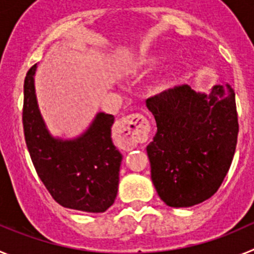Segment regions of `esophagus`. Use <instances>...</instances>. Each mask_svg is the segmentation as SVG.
<instances>
[{"instance_id": "obj_1", "label": "esophagus", "mask_w": 254, "mask_h": 254, "mask_svg": "<svg viewBox=\"0 0 254 254\" xmlns=\"http://www.w3.org/2000/svg\"><path fill=\"white\" fill-rule=\"evenodd\" d=\"M114 141L121 149L129 151L145 142L149 137V122L142 114H131L123 120L117 121L113 128Z\"/></svg>"}]
</instances>
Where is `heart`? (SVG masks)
<instances>
[{
	"instance_id": "heart-1",
	"label": "heart",
	"mask_w": 254,
	"mask_h": 254,
	"mask_svg": "<svg viewBox=\"0 0 254 254\" xmlns=\"http://www.w3.org/2000/svg\"><path fill=\"white\" fill-rule=\"evenodd\" d=\"M167 56L163 55V53H158V55H152L147 58L146 66L149 68H156V67L163 66L165 62H167Z\"/></svg>"
}]
</instances>
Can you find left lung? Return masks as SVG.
Here are the masks:
<instances>
[{
  "instance_id": "8db88e82",
  "label": "left lung",
  "mask_w": 254,
  "mask_h": 254,
  "mask_svg": "<svg viewBox=\"0 0 254 254\" xmlns=\"http://www.w3.org/2000/svg\"><path fill=\"white\" fill-rule=\"evenodd\" d=\"M158 131L146 151L159 197L170 207L210 198L228 173L238 140L235 93L229 84L208 94L181 85L146 100Z\"/></svg>"
}]
</instances>
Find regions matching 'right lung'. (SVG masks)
<instances>
[{
  "label": "right lung",
  "mask_w": 254,
  "mask_h": 254,
  "mask_svg": "<svg viewBox=\"0 0 254 254\" xmlns=\"http://www.w3.org/2000/svg\"><path fill=\"white\" fill-rule=\"evenodd\" d=\"M35 71L37 64L29 69L24 81L22 125L38 176L61 206L104 212L116 199L122 161L111 137L114 117L100 112L75 138L52 136L38 107Z\"/></svg>",
  "instance_id": "obj_1"
}]
</instances>
